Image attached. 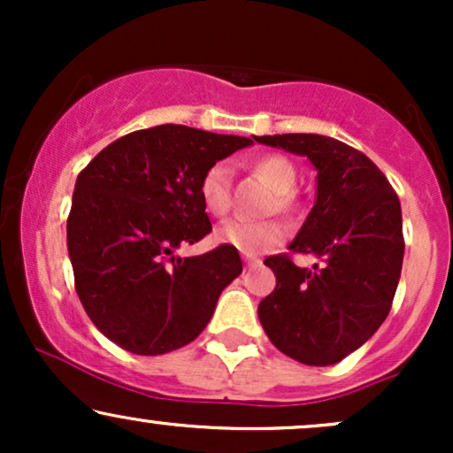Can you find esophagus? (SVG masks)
I'll return each mask as SVG.
<instances>
[{"instance_id": "esophagus-1", "label": "esophagus", "mask_w": 453, "mask_h": 453, "mask_svg": "<svg viewBox=\"0 0 453 453\" xmlns=\"http://www.w3.org/2000/svg\"><path fill=\"white\" fill-rule=\"evenodd\" d=\"M244 264H247V268H257L259 264V259H256V257H244Z\"/></svg>"}]
</instances>
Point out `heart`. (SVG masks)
Wrapping results in <instances>:
<instances>
[{"mask_svg": "<svg viewBox=\"0 0 453 453\" xmlns=\"http://www.w3.org/2000/svg\"><path fill=\"white\" fill-rule=\"evenodd\" d=\"M253 170L262 176L266 183L277 191V209L280 212H292L296 209L294 202V187L298 183V173H296L294 164L288 157L277 153L262 155L253 164ZM200 197L204 209L211 215H226L232 204V170L230 165L217 161L212 164L200 179ZM285 230L279 223H251L242 219H234L223 223L217 230L215 238L223 244L238 249L244 256H256V253L266 251L283 241Z\"/></svg>", "mask_w": 453, "mask_h": 453, "instance_id": "b5f03b06", "label": "heart"}]
</instances>
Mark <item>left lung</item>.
I'll list each match as a JSON object with an SVG mask.
<instances>
[{
    "label": "left lung",
    "instance_id": "left-lung-1",
    "mask_svg": "<svg viewBox=\"0 0 453 453\" xmlns=\"http://www.w3.org/2000/svg\"><path fill=\"white\" fill-rule=\"evenodd\" d=\"M304 155L317 170L313 211L289 244L317 256L298 268L288 253L264 259L277 277L257 306L273 345L306 366H330L386 321L403 270V212L386 174L362 150L319 134L253 136Z\"/></svg>",
    "mask_w": 453,
    "mask_h": 453
}]
</instances>
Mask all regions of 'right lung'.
<instances>
[{
    "instance_id": "right-lung-1",
    "label": "right lung",
    "mask_w": 453,
    "mask_h": 453,
    "mask_svg": "<svg viewBox=\"0 0 453 453\" xmlns=\"http://www.w3.org/2000/svg\"><path fill=\"white\" fill-rule=\"evenodd\" d=\"M253 144L165 123L114 140L78 174L67 217L76 294L106 339L138 356L180 349L204 330L242 273L230 244L174 256L212 230L200 179Z\"/></svg>"
}]
</instances>
